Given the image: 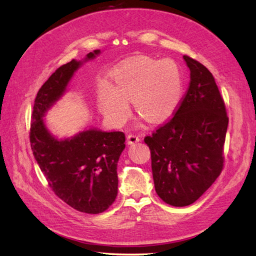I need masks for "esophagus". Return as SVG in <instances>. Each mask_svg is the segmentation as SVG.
Returning a JSON list of instances; mask_svg holds the SVG:
<instances>
[{
	"label": "esophagus",
	"mask_w": 256,
	"mask_h": 256,
	"mask_svg": "<svg viewBox=\"0 0 256 256\" xmlns=\"http://www.w3.org/2000/svg\"><path fill=\"white\" fill-rule=\"evenodd\" d=\"M140 138L138 136V135H134V134H128V145H133V144H136L138 142H140Z\"/></svg>",
	"instance_id": "1"
}]
</instances>
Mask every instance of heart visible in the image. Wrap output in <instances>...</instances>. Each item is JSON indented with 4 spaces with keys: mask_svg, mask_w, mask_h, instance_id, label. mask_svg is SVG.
I'll list each match as a JSON object with an SVG mask.
<instances>
[{
    "mask_svg": "<svg viewBox=\"0 0 256 256\" xmlns=\"http://www.w3.org/2000/svg\"><path fill=\"white\" fill-rule=\"evenodd\" d=\"M112 80L114 84L100 81L98 103L103 116L116 126L128 121V101L148 121L160 123L176 111L182 98V74L172 59L133 57L113 70Z\"/></svg>",
    "mask_w": 256,
    "mask_h": 256,
    "instance_id": "heart-1",
    "label": "heart"
}]
</instances>
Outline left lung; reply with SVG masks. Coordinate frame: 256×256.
Listing matches in <instances>:
<instances>
[{
    "label": "left lung",
    "mask_w": 256,
    "mask_h": 256,
    "mask_svg": "<svg viewBox=\"0 0 256 256\" xmlns=\"http://www.w3.org/2000/svg\"><path fill=\"white\" fill-rule=\"evenodd\" d=\"M190 84L175 116L144 142L160 198L174 206L194 204L216 182L224 167L229 118L214 76L184 56Z\"/></svg>",
    "instance_id": "1"
}]
</instances>
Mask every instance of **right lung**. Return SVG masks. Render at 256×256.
Here are the masks:
<instances>
[{"mask_svg": "<svg viewBox=\"0 0 256 256\" xmlns=\"http://www.w3.org/2000/svg\"><path fill=\"white\" fill-rule=\"evenodd\" d=\"M100 54L96 50L81 60L72 59L42 86L34 102L30 135L32 155L54 192L74 209L92 214L106 210L116 198L118 162L125 148V135L90 128L58 138L44 118L66 94L74 72Z\"/></svg>", "mask_w": 256, "mask_h": 256, "instance_id": "right-lung-1", "label": "right lung"}]
</instances>
